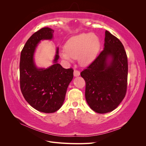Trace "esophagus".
I'll return each instance as SVG.
<instances>
[{"label":"esophagus","mask_w":146,"mask_h":146,"mask_svg":"<svg viewBox=\"0 0 146 146\" xmlns=\"http://www.w3.org/2000/svg\"><path fill=\"white\" fill-rule=\"evenodd\" d=\"M80 75V71H78V70H75L74 71V77H78Z\"/></svg>","instance_id":"obj_1"}]
</instances>
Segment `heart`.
<instances>
[{
	"mask_svg": "<svg viewBox=\"0 0 146 146\" xmlns=\"http://www.w3.org/2000/svg\"><path fill=\"white\" fill-rule=\"evenodd\" d=\"M100 47V41L98 35L92 33H81L68 39L65 49L60 52V56L69 62L77 58L79 63L86 66L94 61Z\"/></svg>",
	"mask_w": 146,
	"mask_h": 146,
	"instance_id": "heart-1",
	"label": "heart"
}]
</instances>
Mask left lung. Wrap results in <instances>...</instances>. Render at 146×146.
<instances>
[{
  "label": "left lung",
  "instance_id": "8db88e82",
  "mask_svg": "<svg viewBox=\"0 0 146 146\" xmlns=\"http://www.w3.org/2000/svg\"><path fill=\"white\" fill-rule=\"evenodd\" d=\"M80 75L86 82V100L93 111L104 114L116 109L127 86V56L120 40L106 30L104 50Z\"/></svg>",
  "mask_w": 146,
  "mask_h": 146
}]
</instances>
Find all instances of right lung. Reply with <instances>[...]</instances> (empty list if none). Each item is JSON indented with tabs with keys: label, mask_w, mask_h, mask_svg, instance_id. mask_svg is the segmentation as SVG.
I'll list each match as a JSON object with an SVG mask.
<instances>
[{
	"label": "right lung",
	"mask_w": 146,
	"mask_h": 146,
	"mask_svg": "<svg viewBox=\"0 0 146 146\" xmlns=\"http://www.w3.org/2000/svg\"><path fill=\"white\" fill-rule=\"evenodd\" d=\"M54 30L44 27L33 34L26 42L21 54L20 86L25 100L38 111L52 113L63 104L69 83L72 80V69H64L59 63V47L53 64L38 68L34 55L38 44L43 40H52Z\"/></svg>",
	"instance_id": "right-lung-1"
}]
</instances>
